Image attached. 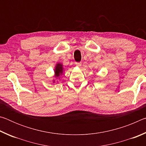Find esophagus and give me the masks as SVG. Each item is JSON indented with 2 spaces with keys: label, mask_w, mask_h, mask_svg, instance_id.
Instances as JSON below:
<instances>
[{
  "label": "esophagus",
  "mask_w": 146,
  "mask_h": 146,
  "mask_svg": "<svg viewBox=\"0 0 146 146\" xmlns=\"http://www.w3.org/2000/svg\"><path fill=\"white\" fill-rule=\"evenodd\" d=\"M75 64L76 66H78V67H80V66H81V64H82V63L80 62H75Z\"/></svg>",
  "instance_id": "34e87169"
}]
</instances>
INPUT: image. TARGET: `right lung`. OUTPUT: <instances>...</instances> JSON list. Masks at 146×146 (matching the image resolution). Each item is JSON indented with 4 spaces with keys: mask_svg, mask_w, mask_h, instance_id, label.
I'll return each mask as SVG.
<instances>
[{
    "mask_svg": "<svg viewBox=\"0 0 146 146\" xmlns=\"http://www.w3.org/2000/svg\"><path fill=\"white\" fill-rule=\"evenodd\" d=\"M55 76H59L60 74L62 73V65L60 64H58L56 66L55 68Z\"/></svg>",
    "mask_w": 146,
    "mask_h": 146,
    "instance_id": "obj_1",
    "label": "right lung"
}]
</instances>
